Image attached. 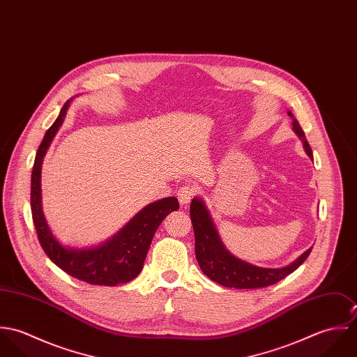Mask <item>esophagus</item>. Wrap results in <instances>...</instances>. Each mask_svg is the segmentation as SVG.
I'll use <instances>...</instances> for the list:
<instances>
[{
    "mask_svg": "<svg viewBox=\"0 0 357 357\" xmlns=\"http://www.w3.org/2000/svg\"><path fill=\"white\" fill-rule=\"evenodd\" d=\"M195 194V187L192 184H184L178 188L177 191V198H178V202L183 206L190 204L191 202V198L194 197Z\"/></svg>",
    "mask_w": 357,
    "mask_h": 357,
    "instance_id": "obj_1",
    "label": "esophagus"
}]
</instances>
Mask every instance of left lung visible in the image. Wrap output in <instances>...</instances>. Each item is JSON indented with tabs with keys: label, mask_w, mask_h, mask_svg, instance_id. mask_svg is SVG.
<instances>
[{
	"label": "left lung",
	"mask_w": 357,
	"mask_h": 357,
	"mask_svg": "<svg viewBox=\"0 0 357 357\" xmlns=\"http://www.w3.org/2000/svg\"><path fill=\"white\" fill-rule=\"evenodd\" d=\"M289 115L293 118V128L298 137L303 140L306 153L310 156V159H313L310 146L306 140L301 125L291 112H289ZM190 214L195 234V255L198 264L207 278L224 287L261 289L275 284L294 272L312 252V248L307 249L298 259L284 268H259L234 257L224 248L208 215V211L206 210V206L201 199L192 201Z\"/></svg>",
	"instance_id": "left-lung-1"
}]
</instances>
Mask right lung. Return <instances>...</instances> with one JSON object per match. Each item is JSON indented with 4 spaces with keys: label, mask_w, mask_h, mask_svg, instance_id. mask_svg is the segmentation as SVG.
I'll list each match as a JSON object with an SVG mask.
<instances>
[{
    "label": "right lung",
    "mask_w": 357,
    "mask_h": 357,
    "mask_svg": "<svg viewBox=\"0 0 357 357\" xmlns=\"http://www.w3.org/2000/svg\"><path fill=\"white\" fill-rule=\"evenodd\" d=\"M68 102L60 111V115L48 129L43 143L36 155L31 173V214L37 231L38 241L44 252L52 261L70 276L98 286H116L133 280L140 271L150 249L153 234L163 218L178 210V201L174 197L160 199L144 207L130 222L105 242L95 249L74 250L63 248L52 235L41 208V165L43 158L51 144L53 136L63 123Z\"/></svg>",
    "instance_id": "right-lung-1"
}]
</instances>
